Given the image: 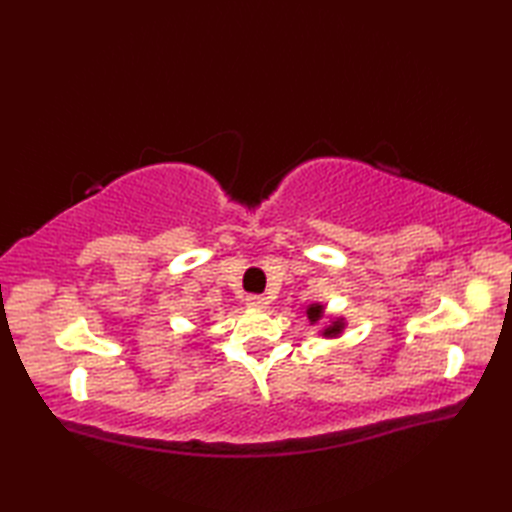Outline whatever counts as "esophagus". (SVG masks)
<instances>
[{
  "instance_id": "esophagus-1",
  "label": "esophagus",
  "mask_w": 512,
  "mask_h": 512,
  "mask_svg": "<svg viewBox=\"0 0 512 512\" xmlns=\"http://www.w3.org/2000/svg\"><path fill=\"white\" fill-rule=\"evenodd\" d=\"M246 303L250 308H266L268 306V299L264 295H248Z\"/></svg>"
}]
</instances>
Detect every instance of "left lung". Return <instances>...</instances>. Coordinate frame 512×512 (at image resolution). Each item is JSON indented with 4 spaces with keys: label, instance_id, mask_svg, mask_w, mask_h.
Listing matches in <instances>:
<instances>
[{
    "label": "left lung",
    "instance_id": "left-lung-1",
    "mask_svg": "<svg viewBox=\"0 0 512 512\" xmlns=\"http://www.w3.org/2000/svg\"><path fill=\"white\" fill-rule=\"evenodd\" d=\"M308 319H310V325L323 321L325 317V306H321V303H312V306L306 310ZM345 330V319L343 317H332L328 321V325L325 328H321V336H325V339H336V336H341Z\"/></svg>",
    "mask_w": 512,
    "mask_h": 512
}]
</instances>
